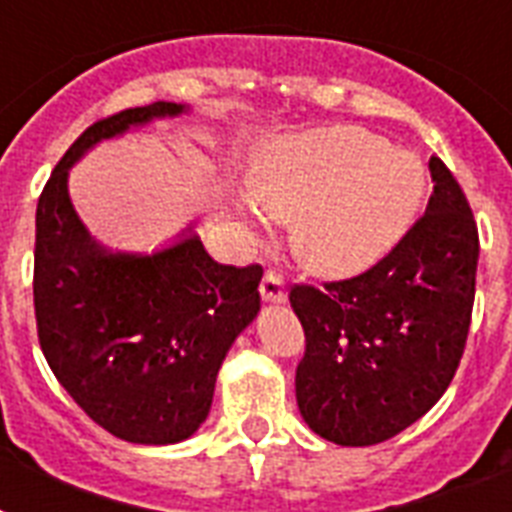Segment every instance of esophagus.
I'll return each instance as SVG.
<instances>
[{
    "label": "esophagus",
    "mask_w": 512,
    "mask_h": 512,
    "mask_svg": "<svg viewBox=\"0 0 512 512\" xmlns=\"http://www.w3.org/2000/svg\"><path fill=\"white\" fill-rule=\"evenodd\" d=\"M260 294H263L265 302H284L286 289H284V278L278 276L276 270H265L263 281H260Z\"/></svg>",
    "instance_id": "esophagus-1"
}]
</instances>
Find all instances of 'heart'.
Returning a JSON list of instances; mask_svg holds the SVG:
<instances>
[{"mask_svg": "<svg viewBox=\"0 0 512 512\" xmlns=\"http://www.w3.org/2000/svg\"><path fill=\"white\" fill-rule=\"evenodd\" d=\"M423 189L418 157L350 126L276 141L249 176L252 202L276 218L294 215V252L331 278L389 255L413 226Z\"/></svg>", "mask_w": 512, "mask_h": 512, "instance_id": "1", "label": "heart"}]
</instances>
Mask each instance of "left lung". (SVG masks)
<instances>
[{
    "mask_svg": "<svg viewBox=\"0 0 512 512\" xmlns=\"http://www.w3.org/2000/svg\"><path fill=\"white\" fill-rule=\"evenodd\" d=\"M434 194L400 244L355 278L294 284L305 328L297 405L342 447L392 439L426 415L458 371L471 326L479 228L463 189L431 157Z\"/></svg>",
    "mask_w": 512,
    "mask_h": 512,
    "instance_id": "1",
    "label": "left lung"
}]
</instances>
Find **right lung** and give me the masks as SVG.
<instances>
[{"mask_svg": "<svg viewBox=\"0 0 512 512\" xmlns=\"http://www.w3.org/2000/svg\"><path fill=\"white\" fill-rule=\"evenodd\" d=\"M186 107L155 102L73 141L36 207L33 307L41 352L83 413L118 439L176 444L210 413L220 363L260 310V265H220L197 234L155 255L99 247L68 197V170L102 139Z\"/></svg>", "mask_w": 512, "mask_h": 512, "instance_id": "right-lung-1", "label": "right lung"}]
</instances>
